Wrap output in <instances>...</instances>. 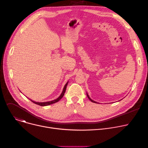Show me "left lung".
Wrapping results in <instances>:
<instances>
[{"label": "left lung", "instance_id": "8db88e82", "mask_svg": "<svg viewBox=\"0 0 148 148\" xmlns=\"http://www.w3.org/2000/svg\"><path fill=\"white\" fill-rule=\"evenodd\" d=\"M87 97H88V98L89 99V100L91 101H92V103H97L96 101H94V100H91V99H90V97H89V96H88V94L87 93Z\"/></svg>", "mask_w": 148, "mask_h": 148}]
</instances>
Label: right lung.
<instances>
[{
  "mask_svg": "<svg viewBox=\"0 0 148 148\" xmlns=\"http://www.w3.org/2000/svg\"><path fill=\"white\" fill-rule=\"evenodd\" d=\"M68 83H69V82H67V83L65 84V86H64V88H63L62 92V93L61 94V95L59 96V97H58V98H57V99H56V100H53L51 101H47V102H35V101H33V100H31V99H29V100H30L31 101H32L33 103H34L35 104H38V105H39V106H48V105L52 104H53V103H57V102H58L59 100H60L62 98V97L64 96V93H65V90H66V86H67V84H68Z\"/></svg>",
  "mask_w": 148,
  "mask_h": 148,
  "instance_id": "add662e5",
  "label": "right lung"
}]
</instances>
